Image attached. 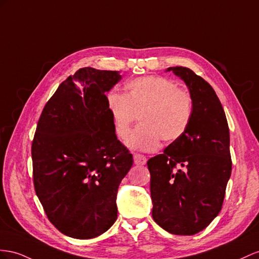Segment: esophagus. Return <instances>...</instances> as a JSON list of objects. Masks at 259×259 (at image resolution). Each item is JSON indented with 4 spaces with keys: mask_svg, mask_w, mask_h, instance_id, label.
Instances as JSON below:
<instances>
[{
    "mask_svg": "<svg viewBox=\"0 0 259 259\" xmlns=\"http://www.w3.org/2000/svg\"><path fill=\"white\" fill-rule=\"evenodd\" d=\"M134 161H135V164H137V165H145V163H147V157L142 154L135 153Z\"/></svg>",
    "mask_w": 259,
    "mask_h": 259,
    "instance_id": "esophagus-1",
    "label": "esophagus"
}]
</instances>
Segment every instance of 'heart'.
Wrapping results in <instances>:
<instances>
[{
    "mask_svg": "<svg viewBox=\"0 0 259 259\" xmlns=\"http://www.w3.org/2000/svg\"><path fill=\"white\" fill-rule=\"evenodd\" d=\"M127 94L111 92L107 107L119 138L128 137L139 116L141 123L129 136L132 149L154 151L161 140L171 143L181 139L189 127L194 114L190 93L161 76H143L125 86Z\"/></svg>",
    "mask_w": 259,
    "mask_h": 259,
    "instance_id": "obj_1",
    "label": "heart"
}]
</instances>
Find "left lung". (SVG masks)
Masks as SVG:
<instances>
[{"mask_svg": "<svg viewBox=\"0 0 259 259\" xmlns=\"http://www.w3.org/2000/svg\"><path fill=\"white\" fill-rule=\"evenodd\" d=\"M173 71L188 86L194 102L189 127L162 154L148 161L152 217L176 235H194L222 209L232 171L230 130L214 90L185 66Z\"/></svg>", "mask_w": 259, "mask_h": 259, "instance_id": "8db88e82", "label": "left lung"}]
</instances>
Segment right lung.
I'll return each mask as SVG.
<instances>
[{"label": "right lung", "mask_w": 259, "mask_h": 259, "mask_svg": "<svg viewBox=\"0 0 259 259\" xmlns=\"http://www.w3.org/2000/svg\"><path fill=\"white\" fill-rule=\"evenodd\" d=\"M117 71L82 68L46 104L31 143L36 195L49 221L78 240L96 237L117 220V193L132 166L118 140L105 95Z\"/></svg>", "instance_id": "add662e5"}]
</instances>
